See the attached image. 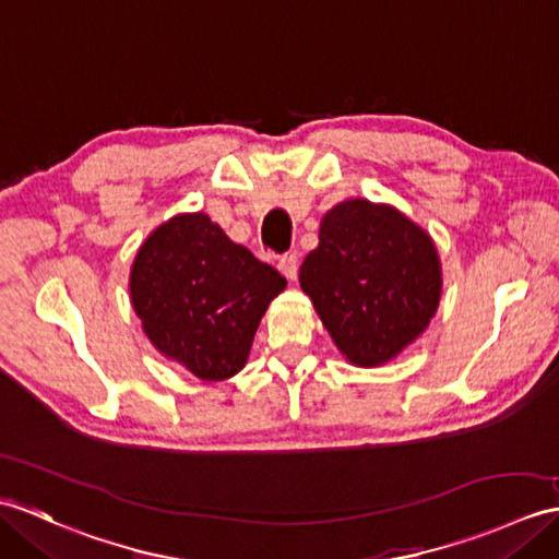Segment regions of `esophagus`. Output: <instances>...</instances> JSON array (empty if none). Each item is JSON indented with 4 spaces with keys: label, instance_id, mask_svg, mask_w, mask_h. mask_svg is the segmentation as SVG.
Wrapping results in <instances>:
<instances>
[{
    "label": "esophagus",
    "instance_id": "1",
    "mask_svg": "<svg viewBox=\"0 0 559 559\" xmlns=\"http://www.w3.org/2000/svg\"><path fill=\"white\" fill-rule=\"evenodd\" d=\"M297 254L295 252H290V254H283L281 259H278V271L281 274L288 278V281H295L297 278Z\"/></svg>",
    "mask_w": 559,
    "mask_h": 559
}]
</instances>
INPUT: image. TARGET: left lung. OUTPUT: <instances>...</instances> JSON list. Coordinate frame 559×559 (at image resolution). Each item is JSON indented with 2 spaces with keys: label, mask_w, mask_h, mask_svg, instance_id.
I'll list each match as a JSON object with an SVG mask.
<instances>
[{
  "label": "left lung",
  "mask_w": 559,
  "mask_h": 559,
  "mask_svg": "<svg viewBox=\"0 0 559 559\" xmlns=\"http://www.w3.org/2000/svg\"><path fill=\"white\" fill-rule=\"evenodd\" d=\"M300 285L349 365L383 367L436 317L443 269L433 238L397 206L343 200L323 214Z\"/></svg>",
  "instance_id": "left-lung-1"
}]
</instances>
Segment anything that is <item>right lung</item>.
<instances>
[{"instance_id": "right-lung-1", "label": "right lung", "mask_w": 559, "mask_h": 559, "mask_svg": "<svg viewBox=\"0 0 559 559\" xmlns=\"http://www.w3.org/2000/svg\"><path fill=\"white\" fill-rule=\"evenodd\" d=\"M285 278L204 212L154 228L133 259L128 290L154 349L202 381L248 365L259 321Z\"/></svg>"}]
</instances>
